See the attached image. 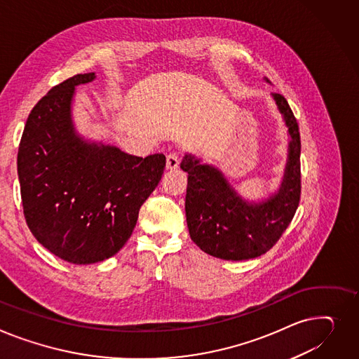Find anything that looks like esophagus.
Segmentation results:
<instances>
[{"label": "esophagus", "mask_w": 359, "mask_h": 359, "mask_svg": "<svg viewBox=\"0 0 359 359\" xmlns=\"http://www.w3.org/2000/svg\"><path fill=\"white\" fill-rule=\"evenodd\" d=\"M179 164H180V156L177 153H170L169 156H167V160H165V169L167 170L177 169Z\"/></svg>", "instance_id": "34e87169"}]
</instances>
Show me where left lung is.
<instances>
[{
  "instance_id": "1",
  "label": "left lung",
  "mask_w": 359,
  "mask_h": 359,
  "mask_svg": "<svg viewBox=\"0 0 359 359\" xmlns=\"http://www.w3.org/2000/svg\"><path fill=\"white\" fill-rule=\"evenodd\" d=\"M266 82L270 83L267 78ZM289 133L287 161L277 192L267 199H244L221 169L186 153L180 169L187 173L186 221L192 241L206 254L243 261L266 254L292 222L300 201V133L280 93H271Z\"/></svg>"
}]
</instances>
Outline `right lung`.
I'll list each match as a JSON object with an SVG mask.
<instances>
[{
  "label": "right lung",
  "instance_id": "obj_1",
  "mask_svg": "<svg viewBox=\"0 0 359 359\" xmlns=\"http://www.w3.org/2000/svg\"><path fill=\"white\" fill-rule=\"evenodd\" d=\"M95 78L75 75L47 92L27 118L17 156L32 233L72 264H93L124 247L165 167L163 154L131 156L76 131V86Z\"/></svg>",
  "mask_w": 359,
  "mask_h": 359
}]
</instances>
